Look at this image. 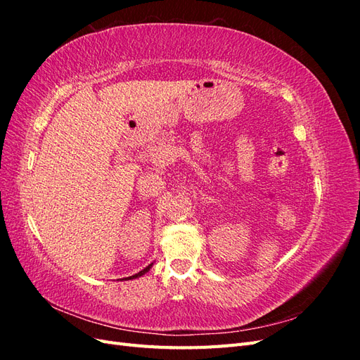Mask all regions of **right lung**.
<instances>
[{"label":"right lung","mask_w":360,"mask_h":360,"mask_svg":"<svg viewBox=\"0 0 360 360\" xmlns=\"http://www.w3.org/2000/svg\"><path fill=\"white\" fill-rule=\"evenodd\" d=\"M151 266H153V264H148L146 269H143L141 271H138L136 275H134V276H129V278H124V279H126V281H129V279H135V278H138V276H143V275H146L147 271L151 269Z\"/></svg>","instance_id":"add662e5"}]
</instances>
